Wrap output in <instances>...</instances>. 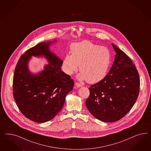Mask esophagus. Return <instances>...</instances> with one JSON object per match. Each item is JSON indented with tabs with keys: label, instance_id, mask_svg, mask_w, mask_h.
Returning a JSON list of instances; mask_svg holds the SVG:
<instances>
[{
	"label": "esophagus",
	"instance_id": "1",
	"mask_svg": "<svg viewBox=\"0 0 151 151\" xmlns=\"http://www.w3.org/2000/svg\"><path fill=\"white\" fill-rule=\"evenodd\" d=\"M75 86L77 87H80L82 86V84H81V83H78V82H75Z\"/></svg>",
	"mask_w": 151,
	"mask_h": 151
}]
</instances>
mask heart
Returning a JSON list of instances; mask_svg holds the SVG:
<instances>
[{"instance_id":"1","label":"heart","mask_w":151,"mask_h":151,"mask_svg":"<svg viewBox=\"0 0 151 151\" xmlns=\"http://www.w3.org/2000/svg\"><path fill=\"white\" fill-rule=\"evenodd\" d=\"M111 61V54L109 49L83 41L72 46L71 55L65 56L63 68L65 73L71 75L78 70L80 65L81 73L78 78L94 83L105 77Z\"/></svg>"}]
</instances>
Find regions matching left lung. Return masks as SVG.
I'll list each match as a JSON object with an SVG mask.
<instances>
[{
	"label": "left lung",
	"instance_id": "left-lung-1",
	"mask_svg": "<svg viewBox=\"0 0 151 151\" xmlns=\"http://www.w3.org/2000/svg\"><path fill=\"white\" fill-rule=\"evenodd\" d=\"M116 54L109 73L88 88L87 109L95 118L113 122L123 118L132 108L138 96L140 80L132 61L112 44Z\"/></svg>",
	"mask_w": 151,
	"mask_h": 151
}]
</instances>
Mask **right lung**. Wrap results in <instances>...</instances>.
I'll return each instance as SVG.
<instances>
[{
    "label": "right lung",
    "mask_w": 151,
    "mask_h": 151,
    "mask_svg": "<svg viewBox=\"0 0 151 151\" xmlns=\"http://www.w3.org/2000/svg\"><path fill=\"white\" fill-rule=\"evenodd\" d=\"M52 42H41L28 49L20 56L14 71V100L24 116L38 123L49 121L58 114L74 84L70 76L61 70L63 61L49 50ZM41 55L49 64L40 73L32 75L28 70V61L32 55Z\"/></svg>",
    "instance_id": "1"
}]
</instances>
